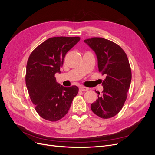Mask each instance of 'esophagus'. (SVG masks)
<instances>
[{
	"label": "esophagus",
	"instance_id": "34e87169",
	"mask_svg": "<svg viewBox=\"0 0 155 155\" xmlns=\"http://www.w3.org/2000/svg\"><path fill=\"white\" fill-rule=\"evenodd\" d=\"M79 88V90H80L81 91H87L88 90V88L85 87H83V86H80Z\"/></svg>",
	"mask_w": 155,
	"mask_h": 155
}]
</instances>
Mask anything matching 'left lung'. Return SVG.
Here are the masks:
<instances>
[{"label": "left lung", "instance_id": "obj_1", "mask_svg": "<svg viewBox=\"0 0 155 155\" xmlns=\"http://www.w3.org/2000/svg\"><path fill=\"white\" fill-rule=\"evenodd\" d=\"M94 51L99 72L105 75L102 82L104 91L91 104V110L101 118L116 115L122 109L131 82V70L129 60L119 45L101 37L84 40Z\"/></svg>", "mask_w": 155, "mask_h": 155}]
</instances>
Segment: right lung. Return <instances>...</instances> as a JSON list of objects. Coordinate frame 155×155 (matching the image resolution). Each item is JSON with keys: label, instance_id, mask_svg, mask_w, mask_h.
Listing matches in <instances>:
<instances>
[{"label": "right lung", "instance_id": "1", "mask_svg": "<svg viewBox=\"0 0 155 155\" xmlns=\"http://www.w3.org/2000/svg\"><path fill=\"white\" fill-rule=\"evenodd\" d=\"M80 40L79 37H54L44 41L32 51L26 65V85L39 115L55 121L67 114L77 86L64 87L56 81L68 51Z\"/></svg>", "mask_w": 155, "mask_h": 155}]
</instances>
